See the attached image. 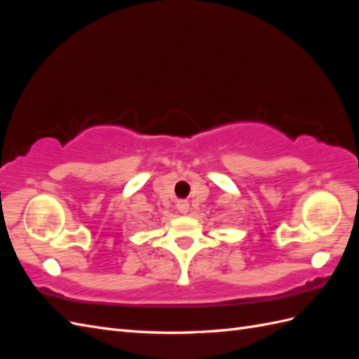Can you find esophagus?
<instances>
[{"mask_svg":"<svg viewBox=\"0 0 359 359\" xmlns=\"http://www.w3.org/2000/svg\"><path fill=\"white\" fill-rule=\"evenodd\" d=\"M177 208H178L181 212L186 214V212L189 211V208H190V205H189L187 201H178V202H177Z\"/></svg>","mask_w":359,"mask_h":359,"instance_id":"obj_1","label":"esophagus"}]
</instances>
